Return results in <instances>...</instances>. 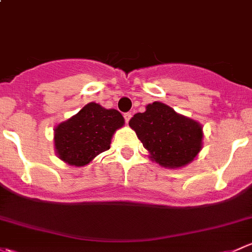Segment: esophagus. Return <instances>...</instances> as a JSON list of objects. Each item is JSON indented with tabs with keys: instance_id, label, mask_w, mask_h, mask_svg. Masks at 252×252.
<instances>
[{
	"instance_id": "obj_1",
	"label": "esophagus",
	"mask_w": 252,
	"mask_h": 252,
	"mask_svg": "<svg viewBox=\"0 0 252 252\" xmlns=\"http://www.w3.org/2000/svg\"><path fill=\"white\" fill-rule=\"evenodd\" d=\"M130 118H131V113H130V112L124 113V119H126V123H129V121H130Z\"/></svg>"
}]
</instances>
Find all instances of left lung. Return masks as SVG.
<instances>
[{
	"label": "left lung",
	"instance_id": "8db88e82",
	"mask_svg": "<svg viewBox=\"0 0 252 252\" xmlns=\"http://www.w3.org/2000/svg\"><path fill=\"white\" fill-rule=\"evenodd\" d=\"M150 158L164 168H181L202 150L203 128L198 122L176 113L170 106L153 102L129 121Z\"/></svg>",
	"mask_w": 252,
	"mask_h": 252
}]
</instances>
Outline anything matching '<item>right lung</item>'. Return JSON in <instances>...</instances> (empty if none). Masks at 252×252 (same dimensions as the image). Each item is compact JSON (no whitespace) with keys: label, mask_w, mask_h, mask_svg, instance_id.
<instances>
[{"label":"right lung","mask_w":252,"mask_h":252,"mask_svg":"<svg viewBox=\"0 0 252 252\" xmlns=\"http://www.w3.org/2000/svg\"><path fill=\"white\" fill-rule=\"evenodd\" d=\"M123 126L124 118L117 110L89 102L77 115L55 126L58 157L70 165H87L110 148L113 134Z\"/></svg>","instance_id":"add662e5"}]
</instances>
